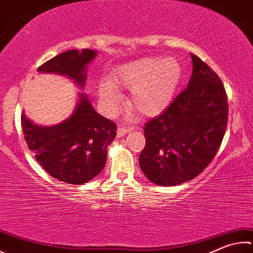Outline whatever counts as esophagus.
Masks as SVG:
<instances>
[{
	"mask_svg": "<svg viewBox=\"0 0 253 253\" xmlns=\"http://www.w3.org/2000/svg\"><path fill=\"white\" fill-rule=\"evenodd\" d=\"M131 130L130 127H118L117 129V136L118 137H122L124 135H126L127 132H129Z\"/></svg>",
	"mask_w": 253,
	"mask_h": 253,
	"instance_id": "obj_1",
	"label": "esophagus"
}]
</instances>
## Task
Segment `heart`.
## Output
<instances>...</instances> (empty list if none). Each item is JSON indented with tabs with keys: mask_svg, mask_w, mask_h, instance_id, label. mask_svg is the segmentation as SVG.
<instances>
[{
	"mask_svg": "<svg viewBox=\"0 0 253 253\" xmlns=\"http://www.w3.org/2000/svg\"><path fill=\"white\" fill-rule=\"evenodd\" d=\"M181 76L182 67L177 58H139L113 71L111 85H100L98 96L106 111L112 113L119 102L117 89L129 88L128 105L132 111L142 116H154L171 103Z\"/></svg>",
	"mask_w": 253,
	"mask_h": 253,
	"instance_id": "b5f03b06",
	"label": "heart"
}]
</instances>
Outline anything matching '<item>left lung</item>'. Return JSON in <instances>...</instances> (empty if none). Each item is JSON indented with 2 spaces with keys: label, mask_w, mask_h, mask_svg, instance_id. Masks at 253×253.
Here are the masks:
<instances>
[{
  "label": "left lung",
  "mask_w": 253,
  "mask_h": 253,
  "mask_svg": "<svg viewBox=\"0 0 253 253\" xmlns=\"http://www.w3.org/2000/svg\"><path fill=\"white\" fill-rule=\"evenodd\" d=\"M192 74L187 88L145 124L146 145L139 166L151 182L176 186L203 172L226 134L228 99L219 76L190 54Z\"/></svg>",
  "instance_id": "1"
}]
</instances>
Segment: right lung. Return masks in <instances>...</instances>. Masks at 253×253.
Returning <instances> with one entry per match:
<instances>
[{
  "label": "right lung",
  "mask_w": 253,
  "mask_h": 253,
  "mask_svg": "<svg viewBox=\"0 0 253 253\" xmlns=\"http://www.w3.org/2000/svg\"><path fill=\"white\" fill-rule=\"evenodd\" d=\"M93 49L64 52L38 68L56 73L84 88L87 65L96 57ZM74 112L55 126H39L22 113L21 124L29 149L45 171L63 182L83 185L102 171L107 160V147L116 137V124L95 111L86 94H79Z\"/></svg>",
  "instance_id": "right-lung-1"
}]
</instances>
